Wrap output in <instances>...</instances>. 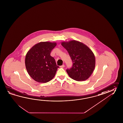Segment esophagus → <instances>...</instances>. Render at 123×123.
<instances>
[{"instance_id":"obj_1","label":"esophagus","mask_w":123,"mask_h":123,"mask_svg":"<svg viewBox=\"0 0 123 123\" xmlns=\"http://www.w3.org/2000/svg\"><path fill=\"white\" fill-rule=\"evenodd\" d=\"M64 65H63V64L60 66V68H64Z\"/></svg>"}]
</instances>
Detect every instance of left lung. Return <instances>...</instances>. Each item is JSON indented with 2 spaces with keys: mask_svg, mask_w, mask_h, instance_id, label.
Here are the masks:
<instances>
[{
  "mask_svg": "<svg viewBox=\"0 0 123 123\" xmlns=\"http://www.w3.org/2000/svg\"><path fill=\"white\" fill-rule=\"evenodd\" d=\"M68 51L73 65L66 71L69 76L78 81L88 79L92 73L95 66V58L92 51L84 44L76 41L62 42Z\"/></svg>",
  "mask_w": 123,
  "mask_h": 123,
  "instance_id": "left-lung-1",
  "label": "left lung"
}]
</instances>
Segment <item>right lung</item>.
Returning a JSON list of instances; mask_svg holds the SVG:
<instances>
[{
	"label": "right lung",
	"mask_w": 123,
	"mask_h": 123,
	"mask_svg": "<svg viewBox=\"0 0 123 123\" xmlns=\"http://www.w3.org/2000/svg\"><path fill=\"white\" fill-rule=\"evenodd\" d=\"M56 43L42 42L36 44L28 51L25 64L30 77L39 82L45 83L55 76L59 68L50 53Z\"/></svg>",
	"instance_id": "right-lung-1"
}]
</instances>
